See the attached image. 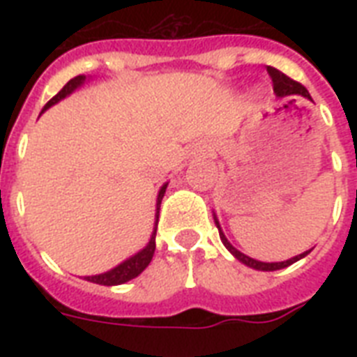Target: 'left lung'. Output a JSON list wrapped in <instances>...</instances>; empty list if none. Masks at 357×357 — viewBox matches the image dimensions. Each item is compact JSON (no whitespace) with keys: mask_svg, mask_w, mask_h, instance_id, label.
<instances>
[{"mask_svg":"<svg viewBox=\"0 0 357 357\" xmlns=\"http://www.w3.org/2000/svg\"><path fill=\"white\" fill-rule=\"evenodd\" d=\"M266 72H268V75H271L272 79V85H274V94L280 98H285V96H304L307 98V100H311L310 92H307V89H305L304 85H300L298 81L291 79L289 75H285L283 72H280V70L272 68V66H266ZM215 224H217L218 228V234H220V241L224 243V246L231 252V254L237 257L241 263H244L246 266H250V268H255V271H280V268H285V266L293 265V263H296L298 259H302V257H305V255L310 254L311 250H307V252H304V254L300 255H294V257H291V259L287 261H282V263H263V261H257V259H252V257H248V255H244L243 252H238L235 246H231V243H229L228 238H226V235L222 234V229H220V224H218L217 217H215Z\"/></svg>","mask_w":357,"mask_h":357,"instance_id":"1","label":"left lung"}]
</instances>
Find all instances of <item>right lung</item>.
I'll list each match as a JSON object with an SVG mask.
<instances>
[{"label": "right lung", "mask_w": 357, "mask_h": 357, "mask_svg": "<svg viewBox=\"0 0 357 357\" xmlns=\"http://www.w3.org/2000/svg\"><path fill=\"white\" fill-rule=\"evenodd\" d=\"M85 75H77L74 79H70L66 85L61 89V91L55 94V96L50 100V102L44 105L42 111H46L50 109L52 105H55L57 102L64 100L66 96H70L75 89H79L83 83H85ZM167 185L165 183L159 189V195H157V204H155V226H153V234L150 237V243L146 244L144 248L137 252L135 255H131L129 259H126L123 263H120L119 266H114L111 271L103 272V274H96V276H85L86 282H92V283H98V285H122V283L129 282V280H133L140 274V272L144 271L146 266L150 265L151 257H153V252H155V231H157V222H159V207H161V200L162 196H165V190H167Z\"/></svg>", "instance_id": "obj_1"}]
</instances>
